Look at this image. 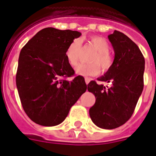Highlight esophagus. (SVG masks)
<instances>
[{
    "mask_svg": "<svg viewBox=\"0 0 156 156\" xmlns=\"http://www.w3.org/2000/svg\"><path fill=\"white\" fill-rule=\"evenodd\" d=\"M84 79H85V83H86V84L89 83L90 80H91V79H90L89 78H84Z\"/></svg>",
    "mask_w": 156,
    "mask_h": 156,
    "instance_id": "obj_1",
    "label": "esophagus"
}]
</instances>
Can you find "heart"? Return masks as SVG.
Here are the masks:
<instances>
[{
  "label": "heart",
  "mask_w": 156,
  "mask_h": 156,
  "mask_svg": "<svg viewBox=\"0 0 156 156\" xmlns=\"http://www.w3.org/2000/svg\"><path fill=\"white\" fill-rule=\"evenodd\" d=\"M87 42L96 50L90 58V61L93 63L78 64L75 68V73L81 76H95L100 72L99 65L103 71L108 70L113 63L112 56L109 53V43L100 36L90 37ZM82 50V42L79 39H74L68 45L65 50V58L70 66L77 65L81 57Z\"/></svg>",
  "instance_id": "1"
}]
</instances>
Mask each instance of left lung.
<instances>
[{
	"label": "left lung",
	"mask_w": 156,
	"mask_h": 156,
	"mask_svg": "<svg viewBox=\"0 0 156 156\" xmlns=\"http://www.w3.org/2000/svg\"><path fill=\"white\" fill-rule=\"evenodd\" d=\"M115 58L112 65L98 81L110 83V87L91 81L87 90L96 98L90 108L93 123L103 129H115L132 116L144 87L145 58L139 47L120 31L108 35Z\"/></svg>",
	"instance_id": "left-lung-1"
}]
</instances>
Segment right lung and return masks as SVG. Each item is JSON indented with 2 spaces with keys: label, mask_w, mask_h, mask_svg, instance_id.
Here are the masks:
<instances>
[{
  "label": "right lung",
  "mask_w": 156,
  "mask_h": 156,
  "mask_svg": "<svg viewBox=\"0 0 156 156\" xmlns=\"http://www.w3.org/2000/svg\"><path fill=\"white\" fill-rule=\"evenodd\" d=\"M78 31L48 27L39 31L20 53L16 81L23 109L31 121L44 126L60 124L87 90L83 76L65 58ZM74 76L72 80L66 78Z\"/></svg>",
  "instance_id": "right-lung-1"
}]
</instances>
